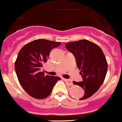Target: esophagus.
Instances as JSON below:
<instances>
[{
    "label": "esophagus",
    "mask_w": 122,
    "mask_h": 122,
    "mask_svg": "<svg viewBox=\"0 0 122 122\" xmlns=\"http://www.w3.org/2000/svg\"><path fill=\"white\" fill-rule=\"evenodd\" d=\"M63 80L66 82V83H68L69 85H70V86L73 85V82H72V81L70 80V79H63Z\"/></svg>",
    "instance_id": "obj_1"
}]
</instances>
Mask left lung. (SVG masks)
I'll return each instance as SVG.
<instances>
[{
	"label": "left lung",
	"mask_w": 122,
	"mask_h": 122,
	"mask_svg": "<svg viewBox=\"0 0 122 122\" xmlns=\"http://www.w3.org/2000/svg\"><path fill=\"white\" fill-rule=\"evenodd\" d=\"M66 49L74 54L83 81L73 82L84 90L79 100L90 97L103 84L107 70V62L100 46L87 40L65 44Z\"/></svg>",
	"instance_id": "obj_1"
}]
</instances>
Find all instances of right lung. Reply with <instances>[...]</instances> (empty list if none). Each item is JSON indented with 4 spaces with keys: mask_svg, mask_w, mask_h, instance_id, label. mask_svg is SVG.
<instances>
[{
    "mask_svg": "<svg viewBox=\"0 0 122 122\" xmlns=\"http://www.w3.org/2000/svg\"><path fill=\"white\" fill-rule=\"evenodd\" d=\"M60 44V42L45 39L35 40L24 45L19 51L15 61V70L21 86L32 97L46 98L51 94L56 82L61 79L40 71L43 65L47 62L51 50Z\"/></svg>",
    "mask_w": 122,
    "mask_h": 122,
    "instance_id": "add662e5",
    "label": "right lung"
}]
</instances>
